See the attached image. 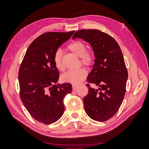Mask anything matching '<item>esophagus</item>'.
Instances as JSON below:
<instances>
[{"instance_id": "34e87169", "label": "esophagus", "mask_w": 149, "mask_h": 149, "mask_svg": "<svg viewBox=\"0 0 149 149\" xmlns=\"http://www.w3.org/2000/svg\"><path fill=\"white\" fill-rule=\"evenodd\" d=\"M72 87H73V91H75L76 89H78V86L76 85V84H73V86H72Z\"/></svg>"}]
</instances>
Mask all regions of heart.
I'll list each match as a JSON object with an SVG mask.
<instances>
[{
  "label": "heart",
  "mask_w": 149,
  "mask_h": 149,
  "mask_svg": "<svg viewBox=\"0 0 149 149\" xmlns=\"http://www.w3.org/2000/svg\"><path fill=\"white\" fill-rule=\"evenodd\" d=\"M68 48L76 55L81 58L83 64L90 66L93 63L94 58L89 52H86V45L81 41H76L70 44ZM54 63L59 70H63V65L61 61V52L60 50L56 52L53 58ZM87 76V71L84 68L78 70H70L62 75L61 78L65 82L77 84L81 83Z\"/></svg>",
  "instance_id": "heart-1"
}]
</instances>
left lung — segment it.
<instances>
[{"label": "left lung", "mask_w": 149, "mask_h": 149, "mask_svg": "<svg viewBox=\"0 0 149 149\" xmlns=\"http://www.w3.org/2000/svg\"><path fill=\"white\" fill-rule=\"evenodd\" d=\"M77 38L93 48L94 63L87 79L98 86L94 89L86 84L89 91L83 99L85 112L94 120L106 121L118 112L125 96L128 73L123 53L116 40L100 30H78L72 37Z\"/></svg>", "instance_id": "1"}]
</instances>
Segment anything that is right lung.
I'll list each match as a JSON object with an SVG mask.
<instances>
[{
  "label": "right lung",
  "instance_id": "1",
  "mask_svg": "<svg viewBox=\"0 0 149 149\" xmlns=\"http://www.w3.org/2000/svg\"><path fill=\"white\" fill-rule=\"evenodd\" d=\"M74 31L48 32L31 43L19 72L20 95L33 119L50 124L63 114V98L72 92L70 83H57L59 71L54 63L56 52Z\"/></svg>",
  "mask_w": 149,
  "mask_h": 149
}]
</instances>
